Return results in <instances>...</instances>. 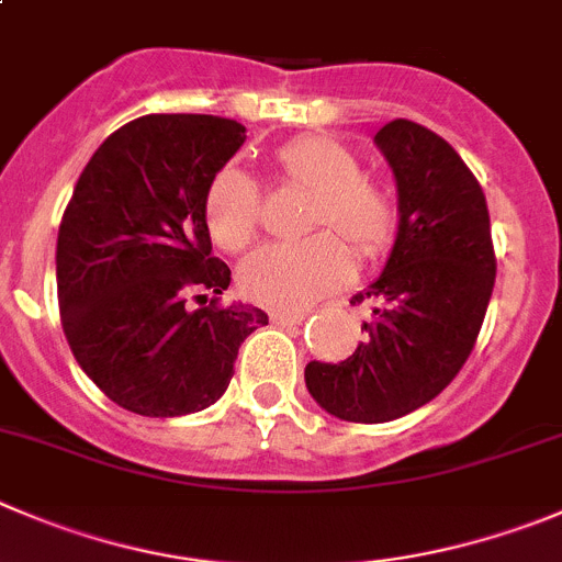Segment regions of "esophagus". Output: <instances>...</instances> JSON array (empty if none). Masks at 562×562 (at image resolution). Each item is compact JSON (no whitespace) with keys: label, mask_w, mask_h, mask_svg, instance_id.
Returning a JSON list of instances; mask_svg holds the SVG:
<instances>
[{"label":"esophagus","mask_w":562,"mask_h":562,"mask_svg":"<svg viewBox=\"0 0 562 562\" xmlns=\"http://www.w3.org/2000/svg\"><path fill=\"white\" fill-rule=\"evenodd\" d=\"M306 308H272L270 319L276 325H295L301 319H306Z\"/></svg>","instance_id":"1"}]
</instances>
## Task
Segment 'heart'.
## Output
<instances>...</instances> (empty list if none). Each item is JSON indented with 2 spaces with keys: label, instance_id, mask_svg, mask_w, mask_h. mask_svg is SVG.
Wrapping results in <instances>:
<instances>
[{
  "label": "heart",
  "instance_id": "heart-1",
  "mask_svg": "<svg viewBox=\"0 0 562 562\" xmlns=\"http://www.w3.org/2000/svg\"><path fill=\"white\" fill-rule=\"evenodd\" d=\"M276 168L292 184L314 192L297 243H272L239 265V286L256 303L278 308L308 306L345 286L352 256L375 259L397 237V201L381 181L364 176L361 159L330 137H295L276 151ZM204 217L217 248L237 254L261 223V190L245 170L226 165L212 176ZM345 238L344 244L340 239Z\"/></svg>",
  "mask_w": 562,
  "mask_h": 562
}]
</instances>
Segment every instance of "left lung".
Here are the masks:
<instances>
[{
	"instance_id": "obj_1",
	"label": "left lung",
	"mask_w": 562,
	"mask_h": 562,
	"mask_svg": "<svg viewBox=\"0 0 562 562\" xmlns=\"http://www.w3.org/2000/svg\"><path fill=\"white\" fill-rule=\"evenodd\" d=\"M397 179L400 228L386 270L356 303L372 301L367 336L341 364L306 367L328 414L378 425L445 392L483 328L496 278L488 204L456 148L414 121L375 135Z\"/></svg>"
}]
</instances>
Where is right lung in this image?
Segmentation results:
<instances>
[{
	"mask_svg": "<svg viewBox=\"0 0 562 562\" xmlns=\"http://www.w3.org/2000/svg\"><path fill=\"white\" fill-rule=\"evenodd\" d=\"M245 143L217 115H143L112 132L79 176L57 234V301L85 375L121 408L184 416L221 400L261 308L221 295L204 195ZM198 302L192 307L189 301Z\"/></svg>",
	"mask_w": 562,
	"mask_h": 562,
	"instance_id": "1",
	"label": "right lung"
}]
</instances>
